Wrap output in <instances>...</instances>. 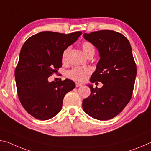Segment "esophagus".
Returning <instances> with one entry per match:
<instances>
[{
  "label": "esophagus",
  "mask_w": 151,
  "mask_h": 151,
  "mask_svg": "<svg viewBox=\"0 0 151 151\" xmlns=\"http://www.w3.org/2000/svg\"><path fill=\"white\" fill-rule=\"evenodd\" d=\"M75 85H76V87H78V86H81L83 85V84H82V83H75Z\"/></svg>",
  "instance_id": "34e87169"
}]
</instances>
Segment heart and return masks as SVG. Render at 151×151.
I'll return each instance as SVG.
<instances>
[{
  "label": "heart",
  "instance_id": "1",
  "mask_svg": "<svg viewBox=\"0 0 151 151\" xmlns=\"http://www.w3.org/2000/svg\"><path fill=\"white\" fill-rule=\"evenodd\" d=\"M82 49H83L85 55L88 57L91 55H94L95 48L91 42L85 41L82 43ZM70 48L68 47L63 51L62 55V61L65 63L67 62L68 54H69ZM91 73V69L87 67H74L72 69L68 70L66 73V76L72 80L76 81H83L87 77V76Z\"/></svg>",
  "mask_w": 151,
  "mask_h": 151
}]
</instances>
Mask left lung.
<instances>
[{
    "label": "left lung",
    "mask_w": 151,
    "mask_h": 151,
    "mask_svg": "<svg viewBox=\"0 0 151 151\" xmlns=\"http://www.w3.org/2000/svg\"><path fill=\"white\" fill-rule=\"evenodd\" d=\"M83 37L96 47L101 58L90 81L101 82L103 86L98 88L88 85L91 94L83 101V109L93 118L106 121L118 115L131 100L136 63L129 40L121 33L103 30Z\"/></svg>",
    "instance_id": "1"
}]
</instances>
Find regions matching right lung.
<instances>
[{
  "label": "right lung",
  "mask_w": 151,
  "mask_h": 151,
  "mask_svg": "<svg viewBox=\"0 0 151 151\" xmlns=\"http://www.w3.org/2000/svg\"><path fill=\"white\" fill-rule=\"evenodd\" d=\"M82 35L43 31L29 38L20 50L14 72L20 103L35 119L45 121L60 111L65 94L75 88L70 79L50 83L62 66V55Z\"/></svg>",
  "instance_id": "add662e5"
}]
</instances>
